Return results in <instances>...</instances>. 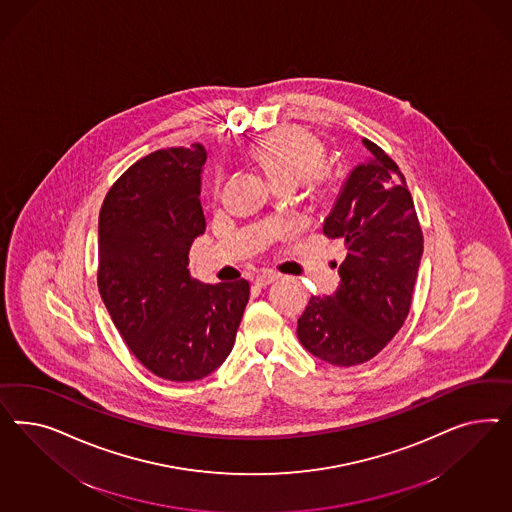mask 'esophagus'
Instances as JSON below:
<instances>
[{
    "mask_svg": "<svg viewBox=\"0 0 512 512\" xmlns=\"http://www.w3.org/2000/svg\"><path fill=\"white\" fill-rule=\"evenodd\" d=\"M278 278V274H274V272H263L261 276H257V278H255V285L263 289V287H268L270 283H274Z\"/></svg>",
    "mask_w": 512,
    "mask_h": 512,
    "instance_id": "1",
    "label": "esophagus"
}]
</instances>
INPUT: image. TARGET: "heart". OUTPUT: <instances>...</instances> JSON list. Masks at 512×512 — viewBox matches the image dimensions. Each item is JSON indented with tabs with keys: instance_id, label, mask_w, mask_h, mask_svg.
I'll use <instances>...</instances> for the list:
<instances>
[{
	"instance_id": "b5f03b06",
	"label": "heart",
	"mask_w": 512,
	"mask_h": 512,
	"mask_svg": "<svg viewBox=\"0 0 512 512\" xmlns=\"http://www.w3.org/2000/svg\"><path fill=\"white\" fill-rule=\"evenodd\" d=\"M326 144L323 139L302 127H281L249 146V163L263 174L268 186L276 189H295L310 182L313 199L326 195Z\"/></svg>"
}]
</instances>
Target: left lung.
<instances>
[{
	"mask_svg": "<svg viewBox=\"0 0 512 512\" xmlns=\"http://www.w3.org/2000/svg\"><path fill=\"white\" fill-rule=\"evenodd\" d=\"M370 157L349 172L323 233L341 238L347 255L340 285L311 296L296 336L313 357L357 366L375 357L402 328L422 257L415 204L398 165L372 140Z\"/></svg>",
	"mask_w": 512,
	"mask_h": 512,
	"instance_id": "1",
	"label": "left lung"
}]
</instances>
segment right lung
Returning a JSON list of instances; mask_svg holds the SVG:
<instances>
[{
    "instance_id": "add662e5",
    "label": "right lung",
    "mask_w": 512,
    "mask_h": 512,
    "mask_svg": "<svg viewBox=\"0 0 512 512\" xmlns=\"http://www.w3.org/2000/svg\"><path fill=\"white\" fill-rule=\"evenodd\" d=\"M202 144L157 150L110 187L99 212L97 285L127 347L157 377L197 381L233 351L249 283L204 285L189 248L206 229Z\"/></svg>"
}]
</instances>
